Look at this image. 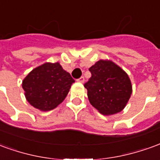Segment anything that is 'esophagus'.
<instances>
[{"label": "esophagus", "instance_id": "esophagus-1", "mask_svg": "<svg viewBox=\"0 0 160 160\" xmlns=\"http://www.w3.org/2000/svg\"><path fill=\"white\" fill-rule=\"evenodd\" d=\"M77 81H78V82H80V83H83L84 81H85V79H84V77H80V79L77 80Z\"/></svg>", "mask_w": 160, "mask_h": 160}]
</instances>
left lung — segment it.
Returning a JSON list of instances; mask_svg holds the SVG:
<instances>
[{"label": "left lung", "mask_w": 160, "mask_h": 160, "mask_svg": "<svg viewBox=\"0 0 160 160\" xmlns=\"http://www.w3.org/2000/svg\"><path fill=\"white\" fill-rule=\"evenodd\" d=\"M89 80L84 85L91 104L103 115L120 112L132 94V85L127 73L116 63L99 60L91 67Z\"/></svg>", "instance_id": "8db88e82"}]
</instances>
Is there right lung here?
Instances as JSON below:
<instances>
[{"instance_id":"obj_1","label":"right lung","mask_w":160,"mask_h":160,"mask_svg":"<svg viewBox=\"0 0 160 160\" xmlns=\"http://www.w3.org/2000/svg\"><path fill=\"white\" fill-rule=\"evenodd\" d=\"M74 80L59 62H46L31 71L23 80L26 100L42 111H51L62 102Z\"/></svg>"}]
</instances>
